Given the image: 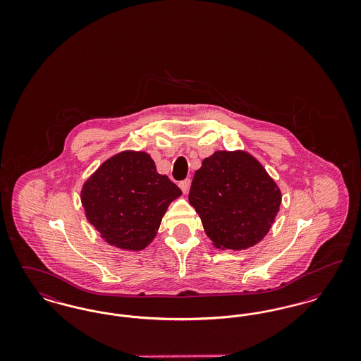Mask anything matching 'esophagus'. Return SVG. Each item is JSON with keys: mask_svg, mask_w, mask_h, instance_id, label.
<instances>
[{"mask_svg": "<svg viewBox=\"0 0 361 361\" xmlns=\"http://www.w3.org/2000/svg\"><path fill=\"white\" fill-rule=\"evenodd\" d=\"M180 188L184 192V193H188L189 188H190V180L185 178L180 183Z\"/></svg>", "mask_w": 361, "mask_h": 361, "instance_id": "obj_1", "label": "esophagus"}]
</instances>
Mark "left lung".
Instances as JSON below:
<instances>
[{"mask_svg": "<svg viewBox=\"0 0 361 361\" xmlns=\"http://www.w3.org/2000/svg\"><path fill=\"white\" fill-rule=\"evenodd\" d=\"M188 199L215 247L242 250L268 234L281 192L253 155L215 152L195 173Z\"/></svg>", "mask_w": 361, "mask_h": 361, "instance_id": "obj_1", "label": "left lung"}]
</instances>
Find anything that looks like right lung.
I'll use <instances>...</instances> for the list:
<instances>
[{"instance_id":"right-lung-1","label":"right lung","mask_w":361,"mask_h":361,"mask_svg":"<svg viewBox=\"0 0 361 361\" xmlns=\"http://www.w3.org/2000/svg\"><path fill=\"white\" fill-rule=\"evenodd\" d=\"M181 189L157 172L145 152L126 150L111 157L81 190L86 219L102 238L124 250H142L157 235L169 204Z\"/></svg>"}]
</instances>
